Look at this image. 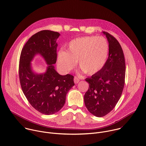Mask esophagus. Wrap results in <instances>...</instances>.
Wrapping results in <instances>:
<instances>
[{"mask_svg":"<svg viewBox=\"0 0 146 146\" xmlns=\"http://www.w3.org/2000/svg\"><path fill=\"white\" fill-rule=\"evenodd\" d=\"M79 81H80V78L77 77H74V83L75 84H77V83L79 82Z\"/></svg>","mask_w":146,"mask_h":146,"instance_id":"1","label":"esophagus"}]
</instances>
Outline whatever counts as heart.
<instances>
[{"label":"heart","instance_id":"1","mask_svg":"<svg viewBox=\"0 0 146 146\" xmlns=\"http://www.w3.org/2000/svg\"><path fill=\"white\" fill-rule=\"evenodd\" d=\"M110 52V45L103 36H85L70 40L68 52L61 50L58 53V64L68 72L73 69L78 61V66L87 75L99 72L105 66Z\"/></svg>","mask_w":146,"mask_h":146}]
</instances>
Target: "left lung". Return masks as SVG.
<instances>
[{
    "instance_id": "8db88e82",
    "label": "left lung",
    "mask_w": 146,
    "mask_h": 146,
    "mask_svg": "<svg viewBox=\"0 0 146 146\" xmlns=\"http://www.w3.org/2000/svg\"><path fill=\"white\" fill-rule=\"evenodd\" d=\"M109 56L104 68L85 81L89 86L84 95V103L89 112L96 117H103L116 106L125 84V63L122 48L117 40L107 32Z\"/></svg>"
}]
</instances>
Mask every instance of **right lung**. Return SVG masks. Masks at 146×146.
<instances>
[{
  "instance_id": "1",
  "label": "right lung",
  "mask_w": 146,
  "mask_h": 146,
  "mask_svg": "<svg viewBox=\"0 0 146 146\" xmlns=\"http://www.w3.org/2000/svg\"><path fill=\"white\" fill-rule=\"evenodd\" d=\"M60 35L50 30L38 32L26 43L20 56L19 76L22 91L31 106L46 115L54 114L64 107L66 94L74 85L72 75H60L53 66L57 61L56 40ZM38 54L48 65L42 74H35L31 69V61Z\"/></svg>"
}]
</instances>
